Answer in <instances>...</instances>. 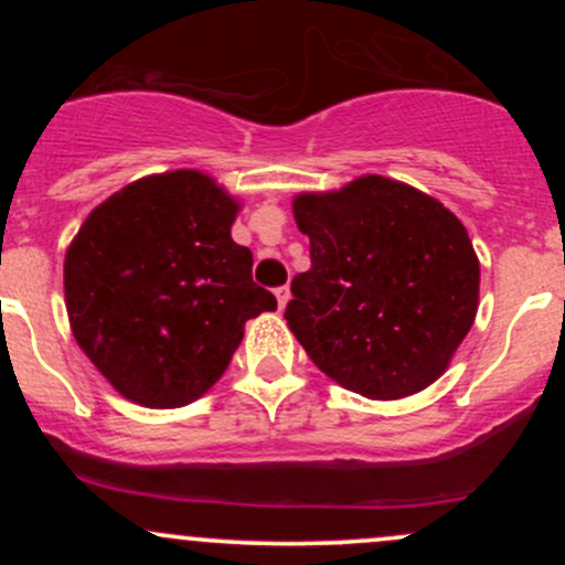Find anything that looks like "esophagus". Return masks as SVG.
<instances>
[{"instance_id":"34e87169","label":"esophagus","mask_w":565,"mask_h":565,"mask_svg":"<svg viewBox=\"0 0 565 565\" xmlns=\"http://www.w3.org/2000/svg\"><path fill=\"white\" fill-rule=\"evenodd\" d=\"M276 300H278V308H287V302H289V287H278V289H276Z\"/></svg>"}]
</instances>
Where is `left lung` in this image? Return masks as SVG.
Wrapping results in <instances>:
<instances>
[{
	"instance_id": "left-lung-1",
	"label": "left lung",
	"mask_w": 565,
	"mask_h": 565,
	"mask_svg": "<svg viewBox=\"0 0 565 565\" xmlns=\"http://www.w3.org/2000/svg\"><path fill=\"white\" fill-rule=\"evenodd\" d=\"M291 206L310 270L291 278L284 319L310 361L366 398L425 391L476 321L481 265L465 225L380 174Z\"/></svg>"
}]
</instances>
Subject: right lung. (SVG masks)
I'll list each match as a JSON object with an SVG mask.
<instances>
[{
	"instance_id": "obj_1",
	"label": "right lung",
	"mask_w": 565,
	"mask_h": 565,
	"mask_svg": "<svg viewBox=\"0 0 565 565\" xmlns=\"http://www.w3.org/2000/svg\"><path fill=\"white\" fill-rule=\"evenodd\" d=\"M238 201L210 174L174 170L121 188L66 252V310L79 348L125 398L178 408L228 369L244 323L276 310L231 238Z\"/></svg>"
}]
</instances>
